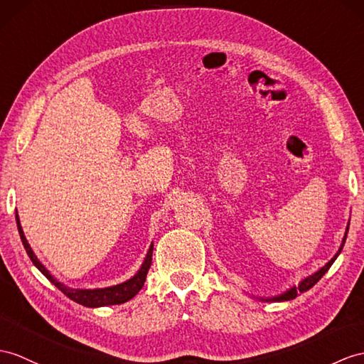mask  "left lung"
<instances>
[{"instance_id":"obj_1","label":"left lung","mask_w":364,"mask_h":364,"mask_svg":"<svg viewBox=\"0 0 364 364\" xmlns=\"http://www.w3.org/2000/svg\"><path fill=\"white\" fill-rule=\"evenodd\" d=\"M348 232H349V225H348V228H346V235H344V239H343V244H341V247H340V250L336 252V255L333 256V258H332L329 262H327V264L324 265V267H321L320 270L315 272L314 274H310V277H307L306 279L301 281L298 287H291L290 290L286 291V294H282V295H279V296H274V298H272V299H273V301H289V299L296 298V295L303 294V291H307L309 289H312V287L316 284V282L323 278V274L331 269V265H332L333 261L336 259V256H338V255L341 253L343 247H344V242H346V237H348Z\"/></svg>"}]
</instances>
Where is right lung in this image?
<instances>
[{"label": "right lung", "instance_id": "obj_1", "mask_svg": "<svg viewBox=\"0 0 364 364\" xmlns=\"http://www.w3.org/2000/svg\"><path fill=\"white\" fill-rule=\"evenodd\" d=\"M15 219H16V225H18V232H20V237L23 241V245L26 252H28L31 261L33 262L35 267H37L44 277H46L52 284H54L58 290L63 291V294L69 298L75 301V303L86 306V307H102V306H112V304H122V303H127L131 298H134L139 290L144 287V282L146 279V273L151 267V262H153V245L149 247L148 255L145 258L144 265H141L140 270L132 277L131 279L122 282V284L117 286H112V287H106V289H94V290H80V289H69L65 284H61L58 282L52 274L48 272V269L44 267V265L38 261L37 256L32 252L31 245L28 244V239H26L24 233H23V228L20 224V218H18V213L15 211Z\"/></svg>", "mask_w": 364, "mask_h": 364}]
</instances>
